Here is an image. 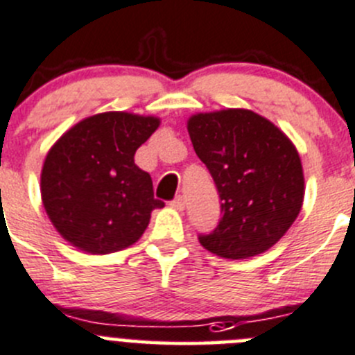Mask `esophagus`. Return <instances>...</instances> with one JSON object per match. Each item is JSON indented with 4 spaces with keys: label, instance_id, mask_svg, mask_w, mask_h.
<instances>
[{
    "label": "esophagus",
    "instance_id": "1",
    "mask_svg": "<svg viewBox=\"0 0 355 355\" xmlns=\"http://www.w3.org/2000/svg\"><path fill=\"white\" fill-rule=\"evenodd\" d=\"M171 206H173L175 209H184L185 208L184 198H182V196H177V198H175L173 201H171Z\"/></svg>",
    "mask_w": 355,
    "mask_h": 355
}]
</instances>
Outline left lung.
I'll return each mask as SVG.
<instances>
[{
    "label": "left lung",
    "instance_id": "obj_1",
    "mask_svg": "<svg viewBox=\"0 0 355 355\" xmlns=\"http://www.w3.org/2000/svg\"><path fill=\"white\" fill-rule=\"evenodd\" d=\"M189 135L220 196L222 218L199 243L230 260L260 254L293 225L305 194L293 142L274 123L248 109L199 112Z\"/></svg>",
    "mask_w": 355,
    "mask_h": 355
}]
</instances>
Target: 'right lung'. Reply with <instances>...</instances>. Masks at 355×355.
<instances>
[{
  "instance_id": "obj_1",
  "label": "right lung",
  "mask_w": 355,
  "mask_h": 355,
  "mask_svg": "<svg viewBox=\"0 0 355 355\" xmlns=\"http://www.w3.org/2000/svg\"><path fill=\"white\" fill-rule=\"evenodd\" d=\"M159 118L102 112L64 133L41 170V199L65 241L92 254L125 250L140 239L154 199L153 180L135 164V153Z\"/></svg>"
}]
</instances>
